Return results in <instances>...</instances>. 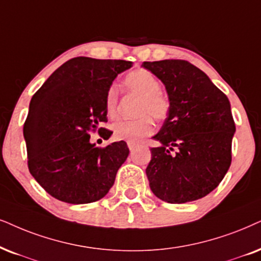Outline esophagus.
Listing matches in <instances>:
<instances>
[{
  "label": "esophagus",
  "mask_w": 261,
  "mask_h": 261,
  "mask_svg": "<svg viewBox=\"0 0 261 261\" xmlns=\"http://www.w3.org/2000/svg\"><path fill=\"white\" fill-rule=\"evenodd\" d=\"M127 147H128V149L133 151L137 148V144L134 143V142H127Z\"/></svg>",
  "instance_id": "obj_1"
}]
</instances>
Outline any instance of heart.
I'll list each match as a JSON object with an SVG mask.
<instances>
[{
    "label": "heart",
    "mask_w": 261,
    "mask_h": 261,
    "mask_svg": "<svg viewBox=\"0 0 261 261\" xmlns=\"http://www.w3.org/2000/svg\"><path fill=\"white\" fill-rule=\"evenodd\" d=\"M125 92L138 96L135 114L140 115L134 120H118L112 125L113 137L118 141L137 143L153 131V119L161 121L170 113L169 97L161 90V83L156 75L146 68H136L128 72L123 79ZM119 91L115 84L107 89L105 95V112L113 118L118 111Z\"/></svg>",
    "instance_id": "obj_1"
}]
</instances>
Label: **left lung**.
Here are the masks:
<instances>
[{
	"label": "left lung",
	"instance_id": "1",
	"mask_svg": "<svg viewBox=\"0 0 261 261\" xmlns=\"http://www.w3.org/2000/svg\"><path fill=\"white\" fill-rule=\"evenodd\" d=\"M165 84L170 113L153 137L146 173L155 196L169 203L199 200L216 189L231 164L235 133L229 98L186 60L144 61Z\"/></svg>",
	"mask_w": 261,
	"mask_h": 261
}]
</instances>
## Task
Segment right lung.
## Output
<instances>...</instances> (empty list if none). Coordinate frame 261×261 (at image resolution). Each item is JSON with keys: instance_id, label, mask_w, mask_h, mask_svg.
<instances>
[{"instance_id": "right-lung-1", "label": "right lung", "mask_w": 261, "mask_h": 261, "mask_svg": "<svg viewBox=\"0 0 261 261\" xmlns=\"http://www.w3.org/2000/svg\"><path fill=\"white\" fill-rule=\"evenodd\" d=\"M131 66L125 60L73 58L32 96L24 124L29 170L55 199L95 202L114 184L128 155L126 143L96 147L90 143V133L110 138V130L98 127L107 121L105 95L115 77Z\"/></svg>"}]
</instances>
